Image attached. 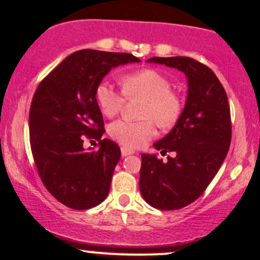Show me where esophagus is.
<instances>
[{
    "mask_svg": "<svg viewBox=\"0 0 260 260\" xmlns=\"http://www.w3.org/2000/svg\"><path fill=\"white\" fill-rule=\"evenodd\" d=\"M120 153H122L123 157H127L129 156V154L135 153V151L131 148H127V147H122V148H120Z\"/></svg>",
    "mask_w": 260,
    "mask_h": 260,
    "instance_id": "1",
    "label": "esophagus"
}]
</instances>
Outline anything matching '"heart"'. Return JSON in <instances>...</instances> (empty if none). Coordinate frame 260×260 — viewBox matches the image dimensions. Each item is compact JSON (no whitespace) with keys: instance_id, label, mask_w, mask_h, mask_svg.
<instances>
[{"instance_id":"obj_1","label":"heart","mask_w":260,"mask_h":260,"mask_svg":"<svg viewBox=\"0 0 260 260\" xmlns=\"http://www.w3.org/2000/svg\"><path fill=\"white\" fill-rule=\"evenodd\" d=\"M120 81L125 95L145 98L141 109L143 119H119L109 125V135L120 145L127 148H138L145 145L154 135L152 119L161 128H170L177 122L182 103L171 91V81L162 73L143 69L124 75ZM95 99L102 113L108 118L115 117L122 108L123 94L107 80L101 81L96 86Z\"/></svg>"}]
</instances>
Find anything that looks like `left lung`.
<instances>
[{
	"mask_svg": "<svg viewBox=\"0 0 260 260\" xmlns=\"http://www.w3.org/2000/svg\"><path fill=\"white\" fill-rule=\"evenodd\" d=\"M147 62L180 70L187 78L185 108L154 148L174 152L167 162L142 154L140 190L147 204L177 210L200 198L221 167L232 141L228 95L206 65L185 56L152 57Z\"/></svg>",
	"mask_w": 260,
	"mask_h": 260,
	"instance_id": "obj_1",
	"label": "left lung"
}]
</instances>
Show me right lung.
<instances>
[{
  "label": "right lung",
  "instance_id": "1",
  "mask_svg": "<svg viewBox=\"0 0 260 260\" xmlns=\"http://www.w3.org/2000/svg\"><path fill=\"white\" fill-rule=\"evenodd\" d=\"M127 52L84 49L65 57L36 89L28 128L34 161L49 192L75 210L99 205L108 196L119 147L104 138L95 89L113 68L140 62ZM100 141L85 151L83 138Z\"/></svg>",
  "mask_w": 260,
  "mask_h": 260
}]
</instances>
